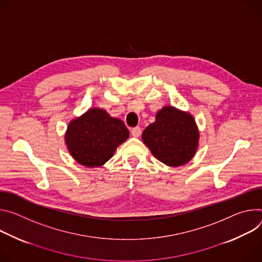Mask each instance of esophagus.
Wrapping results in <instances>:
<instances>
[{
    "label": "esophagus",
    "instance_id": "obj_1",
    "mask_svg": "<svg viewBox=\"0 0 262 262\" xmlns=\"http://www.w3.org/2000/svg\"><path fill=\"white\" fill-rule=\"evenodd\" d=\"M131 134L134 137H139L141 134V128L140 127H134L131 129Z\"/></svg>",
    "mask_w": 262,
    "mask_h": 262
}]
</instances>
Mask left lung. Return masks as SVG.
Returning a JSON list of instances; mask_svg holds the SVG:
<instances>
[{"label": "left lung", "instance_id": "1", "mask_svg": "<svg viewBox=\"0 0 262 262\" xmlns=\"http://www.w3.org/2000/svg\"><path fill=\"white\" fill-rule=\"evenodd\" d=\"M142 141L162 163L180 166L193 157L199 131L189 113L166 106L158 111L156 121L144 129Z\"/></svg>", "mask_w": 262, "mask_h": 262}]
</instances>
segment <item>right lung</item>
I'll return each instance as SVG.
<instances>
[{"label": "right lung", "mask_w": 262, "mask_h": 262, "mask_svg": "<svg viewBox=\"0 0 262 262\" xmlns=\"http://www.w3.org/2000/svg\"><path fill=\"white\" fill-rule=\"evenodd\" d=\"M128 137L129 131L121 120L111 118L103 109L94 108L70 123L66 142L76 161L95 167L108 161Z\"/></svg>", "instance_id": "obj_1"}]
</instances>
